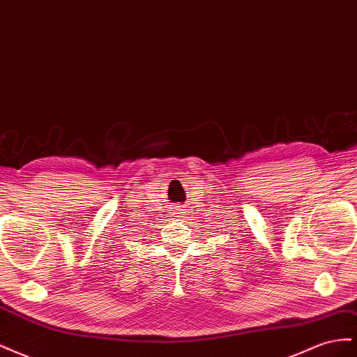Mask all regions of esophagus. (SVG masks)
Segmentation results:
<instances>
[{"mask_svg":"<svg viewBox=\"0 0 357 357\" xmlns=\"http://www.w3.org/2000/svg\"><path fill=\"white\" fill-rule=\"evenodd\" d=\"M183 213H185V211H181V210L177 207V208H174V211H172V215H174V218L181 219V218H183Z\"/></svg>","mask_w":357,"mask_h":357,"instance_id":"34e87169","label":"esophagus"}]
</instances>
